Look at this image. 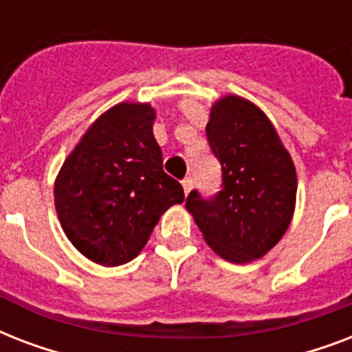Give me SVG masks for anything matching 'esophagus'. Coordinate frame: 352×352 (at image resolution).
Masks as SVG:
<instances>
[{
  "instance_id": "1",
  "label": "esophagus",
  "mask_w": 352,
  "mask_h": 352,
  "mask_svg": "<svg viewBox=\"0 0 352 352\" xmlns=\"http://www.w3.org/2000/svg\"><path fill=\"white\" fill-rule=\"evenodd\" d=\"M182 188H184V193H190L192 192V188H193V179L192 177H186V179H184V181H182Z\"/></svg>"
}]
</instances>
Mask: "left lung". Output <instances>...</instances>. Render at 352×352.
<instances>
[{
    "mask_svg": "<svg viewBox=\"0 0 352 352\" xmlns=\"http://www.w3.org/2000/svg\"><path fill=\"white\" fill-rule=\"evenodd\" d=\"M223 184L214 197L192 190L186 210L210 248L230 263H250L276 246L296 206L294 162L267 115L252 102L226 95L206 124Z\"/></svg>",
    "mask_w": 352,
    "mask_h": 352,
    "instance_id": "left-lung-1",
    "label": "left lung"
}]
</instances>
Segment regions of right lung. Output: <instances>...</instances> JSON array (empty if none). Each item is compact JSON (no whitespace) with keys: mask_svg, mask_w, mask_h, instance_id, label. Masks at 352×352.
<instances>
[{"mask_svg":"<svg viewBox=\"0 0 352 352\" xmlns=\"http://www.w3.org/2000/svg\"><path fill=\"white\" fill-rule=\"evenodd\" d=\"M155 109L122 102L96 118L54 182L58 219L87 259L118 267L148 243L160 215L184 201L181 182L162 170Z\"/></svg>","mask_w":352,"mask_h":352,"instance_id":"right-lung-1","label":"right lung"}]
</instances>
